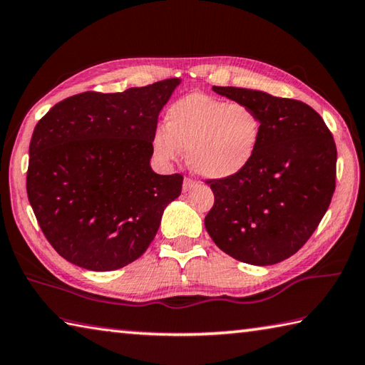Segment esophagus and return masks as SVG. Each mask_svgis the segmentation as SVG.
Masks as SVG:
<instances>
[{
	"instance_id": "obj_1",
	"label": "esophagus",
	"mask_w": 365,
	"mask_h": 365,
	"mask_svg": "<svg viewBox=\"0 0 365 365\" xmlns=\"http://www.w3.org/2000/svg\"><path fill=\"white\" fill-rule=\"evenodd\" d=\"M197 185V181L192 180V178H184V182H182V190L184 192H189L190 189H194Z\"/></svg>"
}]
</instances>
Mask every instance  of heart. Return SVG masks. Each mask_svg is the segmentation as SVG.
Instances as JSON below:
<instances>
[{
  "instance_id": "heart-1",
  "label": "heart",
  "mask_w": 365,
  "mask_h": 365,
  "mask_svg": "<svg viewBox=\"0 0 365 365\" xmlns=\"http://www.w3.org/2000/svg\"><path fill=\"white\" fill-rule=\"evenodd\" d=\"M260 135L262 120L251 106L192 93L168 108L153 146L163 160H176L185 149L197 175L224 180L252 160Z\"/></svg>"
}]
</instances>
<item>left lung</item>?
<instances>
[{"instance_id":"left-lung-1","label":"left lung","mask_w":365,"mask_h":365,"mask_svg":"<svg viewBox=\"0 0 365 365\" xmlns=\"http://www.w3.org/2000/svg\"><path fill=\"white\" fill-rule=\"evenodd\" d=\"M262 120L252 160L240 173L206 180L215 205L205 227L219 250L251 265L291 257L319 225L335 190L336 148L312 106L240 87H212Z\"/></svg>"}]
</instances>
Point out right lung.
I'll use <instances>...</instances> for the list:
<instances>
[{"label": "right lung", "instance_id": "obj_1", "mask_svg": "<svg viewBox=\"0 0 365 365\" xmlns=\"http://www.w3.org/2000/svg\"><path fill=\"white\" fill-rule=\"evenodd\" d=\"M180 82L73 95L36 123L26 194L47 242L68 262L118 270L154 240L182 189V175H157L149 165L159 113Z\"/></svg>", "mask_w": 365, "mask_h": 365}]
</instances>
